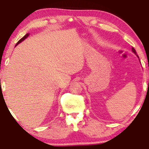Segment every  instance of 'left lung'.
<instances>
[{
    "label": "left lung",
    "mask_w": 149,
    "mask_h": 149,
    "mask_svg": "<svg viewBox=\"0 0 149 149\" xmlns=\"http://www.w3.org/2000/svg\"><path fill=\"white\" fill-rule=\"evenodd\" d=\"M132 52H134V53H135V54H136V51H135V49L134 48V47H132ZM136 56H137V55H136ZM137 57H138V56H137Z\"/></svg>",
    "instance_id": "obj_1"
}]
</instances>
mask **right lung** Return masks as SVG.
Returning a JSON list of instances; mask_svg holds the SVG:
<instances>
[{
  "mask_svg": "<svg viewBox=\"0 0 149 149\" xmlns=\"http://www.w3.org/2000/svg\"><path fill=\"white\" fill-rule=\"evenodd\" d=\"M29 36V33H26V35L24 36L23 38H21V39H20V40H19V41L17 42V44H19V42H21L22 41H23V40H24V39H25V38H26Z\"/></svg>",
  "mask_w": 149,
  "mask_h": 149,
  "instance_id": "right-lung-1",
  "label": "right lung"
}]
</instances>
